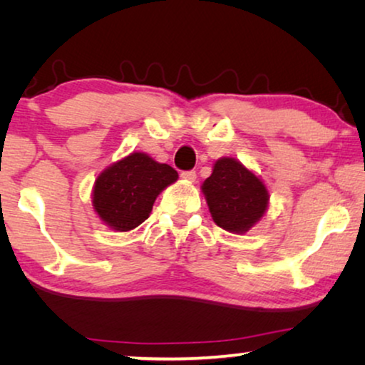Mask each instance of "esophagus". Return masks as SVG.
<instances>
[{
	"label": "esophagus",
	"instance_id": "1",
	"mask_svg": "<svg viewBox=\"0 0 365 365\" xmlns=\"http://www.w3.org/2000/svg\"><path fill=\"white\" fill-rule=\"evenodd\" d=\"M181 178L184 179V181H187V182H194V181H196L197 174H196V171H182L181 173Z\"/></svg>",
	"mask_w": 365,
	"mask_h": 365
}]
</instances>
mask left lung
I'll return each mask as SVG.
<instances>
[{
	"label": "left lung",
	"instance_id": "left-lung-1",
	"mask_svg": "<svg viewBox=\"0 0 365 365\" xmlns=\"http://www.w3.org/2000/svg\"><path fill=\"white\" fill-rule=\"evenodd\" d=\"M201 191L212 221L232 234H246L269 207V191L261 176L234 158H219L214 163Z\"/></svg>",
	"mask_w": 365,
	"mask_h": 365
}]
</instances>
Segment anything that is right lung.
I'll return each instance as SVG.
<instances>
[{"instance_id":"add662e5","label":"right lung","mask_w":365,"mask_h":365,"mask_svg":"<svg viewBox=\"0 0 365 365\" xmlns=\"http://www.w3.org/2000/svg\"><path fill=\"white\" fill-rule=\"evenodd\" d=\"M178 178L169 164L134 151L99 173L93 186V209L113 231L128 232L146 221L156 197Z\"/></svg>"}]
</instances>
